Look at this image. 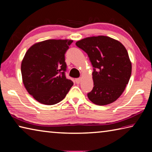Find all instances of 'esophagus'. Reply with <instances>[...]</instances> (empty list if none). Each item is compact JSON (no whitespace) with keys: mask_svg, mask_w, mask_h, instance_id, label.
Listing matches in <instances>:
<instances>
[{"mask_svg":"<svg viewBox=\"0 0 152 152\" xmlns=\"http://www.w3.org/2000/svg\"><path fill=\"white\" fill-rule=\"evenodd\" d=\"M75 81L76 82V84H79L80 82L81 81V78H76L75 79Z\"/></svg>","mask_w":152,"mask_h":152,"instance_id":"esophagus-1","label":"esophagus"}]
</instances>
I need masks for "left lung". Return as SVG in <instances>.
I'll return each instance as SVG.
<instances>
[{"label":"left lung","mask_w":152,"mask_h":152,"mask_svg":"<svg viewBox=\"0 0 152 152\" xmlns=\"http://www.w3.org/2000/svg\"><path fill=\"white\" fill-rule=\"evenodd\" d=\"M76 45L87 53L93 67L94 87L87 94L90 101L101 106L116 101L132 74L125 48L118 41L102 35L85 38Z\"/></svg>","instance_id":"8db88e82"}]
</instances>
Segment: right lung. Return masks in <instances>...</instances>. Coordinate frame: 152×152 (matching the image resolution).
I'll list each match as a JSON object with an SVG mask.
<instances>
[{
    "mask_svg": "<svg viewBox=\"0 0 152 152\" xmlns=\"http://www.w3.org/2000/svg\"><path fill=\"white\" fill-rule=\"evenodd\" d=\"M72 42L45 40L32 45L25 53L21 63L23 82L29 94L40 103H58L73 86L65 73V53Z\"/></svg>",
    "mask_w": 152,
    "mask_h": 152,
    "instance_id": "1",
    "label": "right lung"
}]
</instances>
